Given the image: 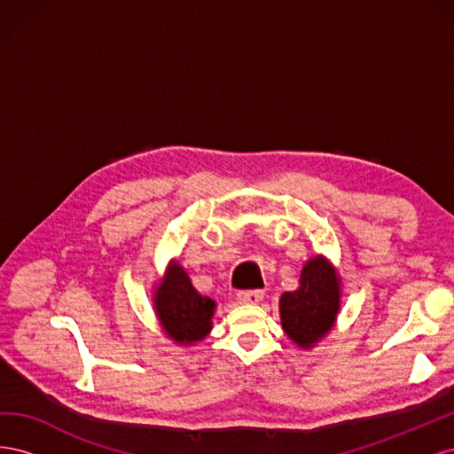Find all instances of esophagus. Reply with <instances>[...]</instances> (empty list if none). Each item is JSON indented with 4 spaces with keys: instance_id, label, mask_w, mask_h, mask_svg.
<instances>
[{
    "instance_id": "obj_1",
    "label": "esophagus",
    "mask_w": 454,
    "mask_h": 454,
    "mask_svg": "<svg viewBox=\"0 0 454 454\" xmlns=\"http://www.w3.org/2000/svg\"><path fill=\"white\" fill-rule=\"evenodd\" d=\"M237 299H239V303H242V305H257V303H261V301H263V292H259V290L240 292L237 295Z\"/></svg>"
}]
</instances>
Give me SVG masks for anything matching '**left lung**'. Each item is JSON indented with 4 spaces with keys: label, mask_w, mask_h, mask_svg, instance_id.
Returning <instances> with one entry per match:
<instances>
[{
    "label": "left lung",
    "mask_w": 454,
    "mask_h": 454,
    "mask_svg": "<svg viewBox=\"0 0 454 454\" xmlns=\"http://www.w3.org/2000/svg\"><path fill=\"white\" fill-rule=\"evenodd\" d=\"M342 286L339 270L325 255H314L301 269L299 287L278 301L280 324L294 345L314 348L332 332L340 310Z\"/></svg>",
    "instance_id": "left-lung-1"
}]
</instances>
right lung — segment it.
<instances>
[{
    "label": "right lung",
    "instance_id": "1",
    "mask_svg": "<svg viewBox=\"0 0 454 454\" xmlns=\"http://www.w3.org/2000/svg\"><path fill=\"white\" fill-rule=\"evenodd\" d=\"M151 295L160 332L174 345H197L212 332L215 301L195 290L189 272L177 259H170Z\"/></svg>",
    "mask_w": 454,
    "mask_h": 454
}]
</instances>
